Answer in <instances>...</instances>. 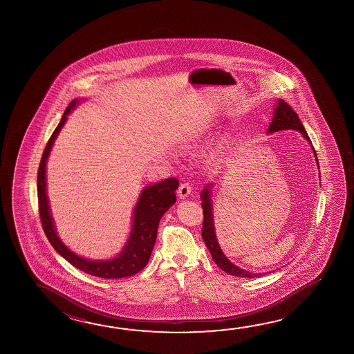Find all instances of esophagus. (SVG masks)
<instances>
[{
  "instance_id": "34e87169",
  "label": "esophagus",
  "mask_w": 354,
  "mask_h": 354,
  "mask_svg": "<svg viewBox=\"0 0 354 354\" xmlns=\"http://www.w3.org/2000/svg\"><path fill=\"white\" fill-rule=\"evenodd\" d=\"M190 192H192V185L189 183L180 184L179 189H178V195L180 198H185L190 195Z\"/></svg>"
}]
</instances>
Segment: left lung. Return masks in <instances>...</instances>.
<instances>
[{"label":"left lung","mask_w":354,"mask_h":354,"mask_svg":"<svg viewBox=\"0 0 354 354\" xmlns=\"http://www.w3.org/2000/svg\"><path fill=\"white\" fill-rule=\"evenodd\" d=\"M283 129H295L301 132L302 136L310 140L305 128L302 126L300 118L297 116L295 111L291 109L289 104H286L284 100H279L278 106L274 111V117H272V123L268 129V133H272V132H278V131H283ZM319 164V160H317ZM201 198H203V242L206 244L207 250L212 255V259L218 267L223 270V272H228L234 277H241V278H258V277H263L266 275V272L263 274H258V272H250L247 270H243L239 267H236L233 263L228 261L223 252L221 250L220 244L217 242V238L214 234V218H212V206H211V200H209V186L203 190L201 194Z\"/></svg>","instance_id":"obj_1"}]
</instances>
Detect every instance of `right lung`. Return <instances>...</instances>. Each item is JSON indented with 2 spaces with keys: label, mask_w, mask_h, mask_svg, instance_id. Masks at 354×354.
Masks as SVG:
<instances>
[{
  "label": "right lung",
  "mask_w": 354,
  "mask_h": 354,
  "mask_svg": "<svg viewBox=\"0 0 354 354\" xmlns=\"http://www.w3.org/2000/svg\"><path fill=\"white\" fill-rule=\"evenodd\" d=\"M77 101L74 100L66 107L64 115L48 140L39 162L37 176V192L41 226L54 250L62 257H64L71 266L99 278L118 279L131 277L136 272H140L149 261L151 250L157 239L159 221L162 218V214H165L169 207L176 201L175 190L179 186V181L175 178H168L156 185L148 186L142 192L140 200L134 209L132 232L121 254L115 259L106 261H87L68 250L64 243H62V241L59 239L53 225L46 192V164L53 143L66 121V115L69 113L70 110L75 107Z\"/></svg>",
  "instance_id": "obj_1"
}]
</instances>
